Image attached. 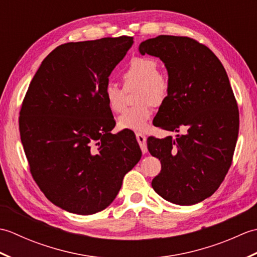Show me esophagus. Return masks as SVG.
Masks as SVG:
<instances>
[{"instance_id": "34e87169", "label": "esophagus", "mask_w": 257, "mask_h": 257, "mask_svg": "<svg viewBox=\"0 0 257 257\" xmlns=\"http://www.w3.org/2000/svg\"><path fill=\"white\" fill-rule=\"evenodd\" d=\"M136 138H137V141H138V144L140 146L141 151H143L144 154H146V152L148 151V149H147V138H146V136L143 135L141 133H137V134H136Z\"/></svg>"}]
</instances>
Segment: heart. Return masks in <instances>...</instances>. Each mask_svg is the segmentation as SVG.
<instances>
[{
    "mask_svg": "<svg viewBox=\"0 0 257 257\" xmlns=\"http://www.w3.org/2000/svg\"><path fill=\"white\" fill-rule=\"evenodd\" d=\"M121 78L124 87L137 86L135 100L137 105L129 107L118 119L120 128L143 132L152 114V105L160 106L170 94L169 76L159 70V63L152 57L138 56L130 59ZM103 96L112 112H121L124 107L123 90L113 83H107Z\"/></svg>",
    "mask_w": 257,
    "mask_h": 257,
    "instance_id": "obj_1",
    "label": "heart"
}]
</instances>
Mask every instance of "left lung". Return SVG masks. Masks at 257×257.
Returning <instances> with one entry per match:
<instances>
[{"label":"left lung","mask_w":257,"mask_h":257,"mask_svg":"<svg viewBox=\"0 0 257 257\" xmlns=\"http://www.w3.org/2000/svg\"><path fill=\"white\" fill-rule=\"evenodd\" d=\"M139 51L166 65L171 88L155 125L178 133L174 139H147L161 162L151 185L174 204L199 203L219 189L235 150L239 117L227 74L209 47L188 36H157Z\"/></svg>","instance_id":"1"}]
</instances>
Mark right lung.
Instances as JSON below:
<instances>
[{"label": "right lung", "instance_id": "right-lung-1", "mask_svg": "<svg viewBox=\"0 0 257 257\" xmlns=\"http://www.w3.org/2000/svg\"><path fill=\"white\" fill-rule=\"evenodd\" d=\"M134 37L66 43L51 52L22 102L19 129L33 179L46 198L90 215L116 198L141 150L116 124L103 96L109 75Z\"/></svg>", "mask_w": 257, "mask_h": 257}]
</instances>
